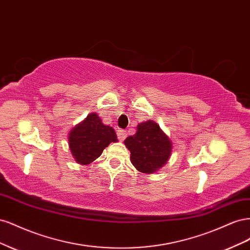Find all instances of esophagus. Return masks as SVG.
<instances>
[{
    "label": "esophagus",
    "instance_id": "esophagus-1",
    "mask_svg": "<svg viewBox=\"0 0 250 250\" xmlns=\"http://www.w3.org/2000/svg\"><path fill=\"white\" fill-rule=\"evenodd\" d=\"M117 134H118V139H119L121 142H122V141L125 140L126 135H127V132H126L125 130H118Z\"/></svg>",
    "mask_w": 250,
    "mask_h": 250
}]
</instances>
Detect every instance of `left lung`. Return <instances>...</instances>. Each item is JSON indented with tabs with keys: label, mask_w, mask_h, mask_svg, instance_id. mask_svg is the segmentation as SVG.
I'll return each instance as SVG.
<instances>
[{
	"label": "left lung",
	"mask_w": 250,
	"mask_h": 250,
	"mask_svg": "<svg viewBox=\"0 0 250 250\" xmlns=\"http://www.w3.org/2000/svg\"><path fill=\"white\" fill-rule=\"evenodd\" d=\"M124 144L130 151V161L142 173L152 174L161 169L171 156L173 144L154 121H146L137 126V132Z\"/></svg>",
	"instance_id": "1"
}]
</instances>
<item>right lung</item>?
Here are the masks:
<instances>
[{"instance_id":"add662e5","label":"right lung","mask_w":250,"mask_h":250,"mask_svg":"<svg viewBox=\"0 0 250 250\" xmlns=\"http://www.w3.org/2000/svg\"><path fill=\"white\" fill-rule=\"evenodd\" d=\"M69 148L75 162L88 165L99 157L110 143L118 142L112 127L102 123L96 112H92L69 133Z\"/></svg>"}]
</instances>
